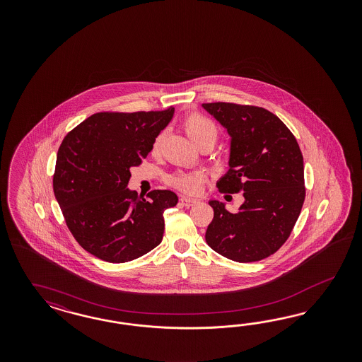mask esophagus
Masks as SVG:
<instances>
[{"instance_id":"obj_1","label":"esophagus","mask_w":362,"mask_h":362,"mask_svg":"<svg viewBox=\"0 0 362 362\" xmlns=\"http://www.w3.org/2000/svg\"><path fill=\"white\" fill-rule=\"evenodd\" d=\"M180 202H182V204H183L185 207H192V206L197 203V200H194V199H189V197H180Z\"/></svg>"}]
</instances>
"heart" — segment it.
I'll return each instance as SVG.
<instances>
[{
	"label": "heart",
	"mask_w": 362,
	"mask_h": 362,
	"mask_svg": "<svg viewBox=\"0 0 362 362\" xmlns=\"http://www.w3.org/2000/svg\"><path fill=\"white\" fill-rule=\"evenodd\" d=\"M182 127L192 142L200 148H212L219 138V130L214 122L200 112H188L182 119ZM165 132H158L151 143V153L158 155L165 141ZM206 182L202 173L176 171L168 177V185L187 195H197Z\"/></svg>",
	"instance_id": "1"
}]
</instances>
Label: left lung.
Wrapping results in <instances>:
<instances>
[{
	"mask_svg": "<svg viewBox=\"0 0 362 362\" xmlns=\"http://www.w3.org/2000/svg\"><path fill=\"white\" fill-rule=\"evenodd\" d=\"M203 107L230 135V170L218 182L221 194L243 192L238 212L211 200L209 247L239 263L274 255L289 238L305 199L304 162L295 135L274 112L230 102Z\"/></svg>",
	"mask_w": 362,
	"mask_h": 362,
	"instance_id": "left-lung-1",
	"label": "left lung"
}]
</instances>
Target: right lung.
<instances>
[{
  "label": "right lung",
  "mask_w": 362,
  "mask_h": 362,
  "mask_svg": "<svg viewBox=\"0 0 362 362\" xmlns=\"http://www.w3.org/2000/svg\"><path fill=\"white\" fill-rule=\"evenodd\" d=\"M174 107L162 111H100L67 132L54 175L55 199L78 244L109 263H126L150 252L163 238L165 209L175 192L153 189L138 197L126 188L130 168L142 165Z\"/></svg>",
  "instance_id": "1"
}]
</instances>
